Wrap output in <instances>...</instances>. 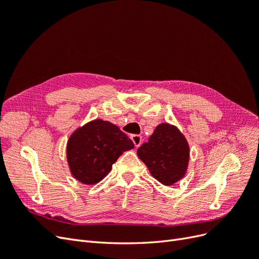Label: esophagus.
<instances>
[{"instance_id":"esophagus-1","label":"esophagus","mask_w":259,"mask_h":259,"mask_svg":"<svg viewBox=\"0 0 259 259\" xmlns=\"http://www.w3.org/2000/svg\"><path fill=\"white\" fill-rule=\"evenodd\" d=\"M131 139H132V142L134 143L135 147H139L143 143V137L140 135H132Z\"/></svg>"}]
</instances>
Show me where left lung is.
Wrapping results in <instances>:
<instances>
[{
  "instance_id": "8db88e82",
  "label": "left lung",
  "mask_w": 259,
  "mask_h": 259,
  "mask_svg": "<svg viewBox=\"0 0 259 259\" xmlns=\"http://www.w3.org/2000/svg\"><path fill=\"white\" fill-rule=\"evenodd\" d=\"M137 155L158 182L171 186L185 177L189 165L190 149L177 126L161 123L149 137L148 143L138 148Z\"/></svg>"
}]
</instances>
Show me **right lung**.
I'll use <instances>...</instances> for the list:
<instances>
[{
    "mask_svg": "<svg viewBox=\"0 0 259 259\" xmlns=\"http://www.w3.org/2000/svg\"><path fill=\"white\" fill-rule=\"evenodd\" d=\"M134 144L119 126L101 119L92 120L70 135L66 155L70 173L83 185H96Z\"/></svg>",
    "mask_w": 259,
    "mask_h": 259,
    "instance_id": "obj_1",
    "label": "right lung"
}]
</instances>
